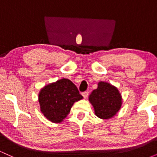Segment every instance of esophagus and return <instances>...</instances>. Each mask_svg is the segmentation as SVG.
I'll list each match as a JSON object with an SVG mask.
<instances>
[{
    "label": "esophagus",
    "instance_id": "obj_1",
    "mask_svg": "<svg viewBox=\"0 0 157 157\" xmlns=\"http://www.w3.org/2000/svg\"><path fill=\"white\" fill-rule=\"evenodd\" d=\"M82 95L85 99L87 98V97L89 96V92H88V91H84V92L82 93Z\"/></svg>",
    "mask_w": 157,
    "mask_h": 157
}]
</instances>
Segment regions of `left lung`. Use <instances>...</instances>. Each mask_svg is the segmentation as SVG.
<instances>
[{"label": "left lung", "instance_id": "8db88e82", "mask_svg": "<svg viewBox=\"0 0 157 157\" xmlns=\"http://www.w3.org/2000/svg\"><path fill=\"white\" fill-rule=\"evenodd\" d=\"M99 118L113 117L122 105V97L118 89L105 82H100L97 89L94 90L89 98Z\"/></svg>", "mask_w": 157, "mask_h": 157}]
</instances>
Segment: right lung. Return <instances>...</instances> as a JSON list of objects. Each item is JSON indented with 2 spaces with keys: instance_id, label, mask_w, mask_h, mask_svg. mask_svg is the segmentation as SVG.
Masks as SVG:
<instances>
[{
  "instance_id": "right-lung-1",
  "label": "right lung",
  "mask_w": 157,
  "mask_h": 157,
  "mask_svg": "<svg viewBox=\"0 0 157 157\" xmlns=\"http://www.w3.org/2000/svg\"><path fill=\"white\" fill-rule=\"evenodd\" d=\"M82 96L71 80L61 79L40 90L38 101L41 112L52 122H61L69 113L75 102Z\"/></svg>"
}]
</instances>
